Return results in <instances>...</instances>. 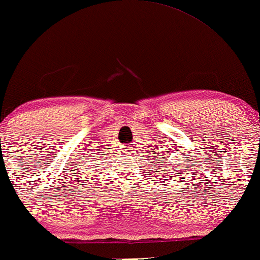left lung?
Masks as SVG:
<instances>
[{
    "label": "left lung",
    "mask_w": 260,
    "mask_h": 260,
    "mask_svg": "<svg viewBox=\"0 0 260 260\" xmlns=\"http://www.w3.org/2000/svg\"><path fill=\"white\" fill-rule=\"evenodd\" d=\"M160 161H161V160H160ZM162 164H164V162H162ZM177 170H178V168H177Z\"/></svg>",
    "instance_id": "8db88e82"
}]
</instances>
